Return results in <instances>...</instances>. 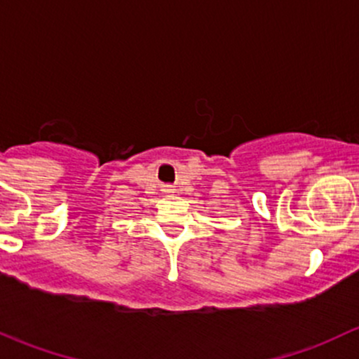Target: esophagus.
I'll return each instance as SVG.
<instances>
[{
  "label": "esophagus",
  "instance_id": "obj_1",
  "mask_svg": "<svg viewBox=\"0 0 359 359\" xmlns=\"http://www.w3.org/2000/svg\"><path fill=\"white\" fill-rule=\"evenodd\" d=\"M165 191H172V188H168V190H165Z\"/></svg>",
  "mask_w": 359,
  "mask_h": 359
}]
</instances>
